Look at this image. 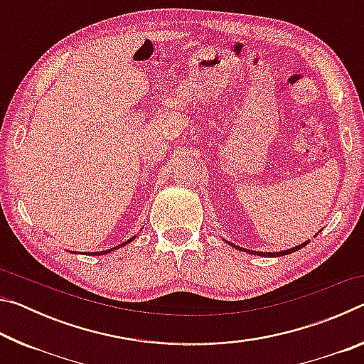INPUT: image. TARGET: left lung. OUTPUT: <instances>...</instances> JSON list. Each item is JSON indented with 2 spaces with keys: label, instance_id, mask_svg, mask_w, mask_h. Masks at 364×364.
<instances>
[{
  "label": "left lung",
  "instance_id": "left-lung-1",
  "mask_svg": "<svg viewBox=\"0 0 364 364\" xmlns=\"http://www.w3.org/2000/svg\"><path fill=\"white\" fill-rule=\"evenodd\" d=\"M310 242V241H305L304 244H300V245H295V247H292V249H287V250H281V252H255V250H247V249H242V247H239V245H236V244H231V242H228L231 245V247H234V249H237V250H242V252H249V254H254V255H260V257H282V255H289V254H292V252H297V250H300L301 247H305V245Z\"/></svg>",
  "mask_w": 364,
  "mask_h": 364
}]
</instances>
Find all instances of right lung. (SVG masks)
<instances>
[{"label": "right lung", "instance_id": "right-lung-1", "mask_svg": "<svg viewBox=\"0 0 364 364\" xmlns=\"http://www.w3.org/2000/svg\"><path fill=\"white\" fill-rule=\"evenodd\" d=\"M133 239H134V236H133V237H130V239H128V241L122 242V244H119V245H115V247L109 249V250H102V252H88V255H106V254H109V252H112V250H115V249H120V247H123V245H127L128 242H132ZM83 254H86V252H83Z\"/></svg>", "mask_w": 364, "mask_h": 364}]
</instances>
